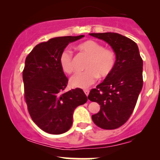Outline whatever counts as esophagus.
<instances>
[{
    "label": "esophagus",
    "mask_w": 160,
    "mask_h": 160,
    "mask_svg": "<svg viewBox=\"0 0 160 160\" xmlns=\"http://www.w3.org/2000/svg\"><path fill=\"white\" fill-rule=\"evenodd\" d=\"M84 92H85V94H86V96H87L88 95H89V89H84Z\"/></svg>",
    "instance_id": "esophagus-1"
}]
</instances>
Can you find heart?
Here are the masks:
<instances>
[{
	"label": "heart",
	"mask_w": 160,
	"mask_h": 160,
	"mask_svg": "<svg viewBox=\"0 0 160 160\" xmlns=\"http://www.w3.org/2000/svg\"><path fill=\"white\" fill-rule=\"evenodd\" d=\"M77 48L89 58L86 71L76 73L71 77L70 84L75 88H87L93 84L98 77L107 78L111 74L116 64V56L113 50L104 49V46L93 40H88L77 46ZM59 65L67 74L74 71L73 56L71 50L64 49L59 56Z\"/></svg>",
	"instance_id": "obj_1"
}]
</instances>
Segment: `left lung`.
Returning <instances> with one entry per match:
<instances>
[{
  "label": "left lung",
  "mask_w": 160,
  "mask_h": 160,
  "mask_svg": "<svg viewBox=\"0 0 160 160\" xmlns=\"http://www.w3.org/2000/svg\"><path fill=\"white\" fill-rule=\"evenodd\" d=\"M89 35L108 43L116 55L109 76L92 89L88 98L101 105L92 116L94 123L104 129H115L128 120L143 86V61L138 45L117 33H92Z\"/></svg>",
  "instance_id": "8db88e82"
}]
</instances>
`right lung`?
<instances>
[{
  "mask_svg": "<svg viewBox=\"0 0 160 160\" xmlns=\"http://www.w3.org/2000/svg\"><path fill=\"white\" fill-rule=\"evenodd\" d=\"M83 37L52 38L35 46L26 57L22 72L25 102L32 120L45 132L59 135L68 131L75 108L87 102L81 89L64 92L68 80L59 65L65 47Z\"/></svg>",
  "mask_w": 160,
  "mask_h": 160,
  "instance_id": "right-lung-1",
  "label": "right lung"
}]
</instances>
